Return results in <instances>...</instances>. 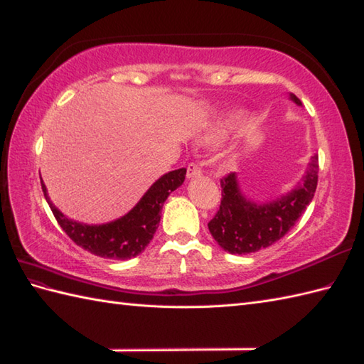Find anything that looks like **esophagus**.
<instances>
[{
    "label": "esophagus",
    "mask_w": 364,
    "mask_h": 364,
    "mask_svg": "<svg viewBox=\"0 0 364 364\" xmlns=\"http://www.w3.org/2000/svg\"><path fill=\"white\" fill-rule=\"evenodd\" d=\"M200 174H203V171H200V168L196 164H190L188 165V168H187V177H188V179H193V177H199Z\"/></svg>",
    "instance_id": "esophagus-1"
}]
</instances>
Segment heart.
<instances>
[{"label": "heart", "mask_w": 364, "mask_h": 364, "mask_svg": "<svg viewBox=\"0 0 364 364\" xmlns=\"http://www.w3.org/2000/svg\"><path fill=\"white\" fill-rule=\"evenodd\" d=\"M223 134H224V131H215L213 134H210L205 140H208V141H216V140L221 139Z\"/></svg>", "instance_id": "b5f03b06"}]
</instances>
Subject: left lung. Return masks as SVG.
I'll list each match as a JSON object with an SVG mask.
<instances>
[{
	"label": "left lung",
	"mask_w": 364,
	"mask_h": 364,
	"mask_svg": "<svg viewBox=\"0 0 364 364\" xmlns=\"http://www.w3.org/2000/svg\"><path fill=\"white\" fill-rule=\"evenodd\" d=\"M289 100L302 106L296 95L289 93ZM318 156L313 154L302 181L287 195L263 204L249 199L241 191L235 173L223 177L221 205L208 223L210 233L224 250L238 255L257 252L274 245L285 237L311 203L318 185Z\"/></svg>",
	"instance_id": "obj_1"
}]
</instances>
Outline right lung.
Masks as SVG:
<instances>
[{"instance_id":"add662e5","label":"right lung","mask_w":364,"mask_h":364,"mask_svg":"<svg viewBox=\"0 0 364 364\" xmlns=\"http://www.w3.org/2000/svg\"><path fill=\"white\" fill-rule=\"evenodd\" d=\"M185 174H187L185 168L164 174L151 185L132 210L106 224H85L70 220L53 204L43 181L42 190L59 225L77 246L102 258L129 260L141 254L151 243L159 228L161 207L166 198L183 183Z\"/></svg>"}]
</instances>
